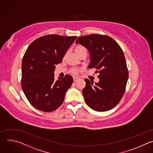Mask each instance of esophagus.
Wrapping results in <instances>:
<instances>
[{
	"label": "esophagus",
	"instance_id": "1",
	"mask_svg": "<svg viewBox=\"0 0 153 153\" xmlns=\"http://www.w3.org/2000/svg\"><path fill=\"white\" fill-rule=\"evenodd\" d=\"M73 79H74V81L75 82V81H78V80H79V78L78 77H76V76H74L73 77Z\"/></svg>",
	"mask_w": 153,
	"mask_h": 153
}]
</instances>
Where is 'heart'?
Wrapping results in <instances>:
<instances>
[{
    "mask_svg": "<svg viewBox=\"0 0 153 153\" xmlns=\"http://www.w3.org/2000/svg\"><path fill=\"white\" fill-rule=\"evenodd\" d=\"M84 49H85L84 47L82 46H77L76 48H75V52L76 53H78V52H79L80 51L84 50ZM72 72L74 73V74H76L78 72V70L76 69H72Z\"/></svg>",
    "mask_w": 153,
    "mask_h": 153,
    "instance_id": "heart-1",
    "label": "heart"
}]
</instances>
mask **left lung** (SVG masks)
I'll return each mask as SVG.
<instances>
[{
	"mask_svg": "<svg viewBox=\"0 0 153 153\" xmlns=\"http://www.w3.org/2000/svg\"><path fill=\"white\" fill-rule=\"evenodd\" d=\"M90 53L88 69L99 70L100 81L85 79L82 95L87 104L97 111L114 107L124 95L128 78L124 54L117 42L107 36L90 34L77 39ZM98 72V71H97Z\"/></svg>",
	"mask_w": 153,
	"mask_h": 153,
	"instance_id": "1",
	"label": "left lung"
}]
</instances>
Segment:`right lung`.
Masks as SVG:
<instances>
[{"label":"right lung","instance_id":"right-lung-1","mask_svg":"<svg viewBox=\"0 0 153 153\" xmlns=\"http://www.w3.org/2000/svg\"><path fill=\"white\" fill-rule=\"evenodd\" d=\"M76 36L48 35L30 44L22 63V88L29 102L36 108L50 112L63 102L73 83L69 75L55 80V65L62 59Z\"/></svg>","mask_w":153,"mask_h":153}]
</instances>
